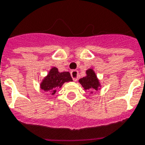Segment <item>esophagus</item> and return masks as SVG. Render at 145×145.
Masks as SVG:
<instances>
[{"label": "esophagus", "mask_w": 145, "mask_h": 145, "mask_svg": "<svg viewBox=\"0 0 145 145\" xmlns=\"http://www.w3.org/2000/svg\"><path fill=\"white\" fill-rule=\"evenodd\" d=\"M71 78H72L73 81H77L78 78V71H76V70H73L71 72Z\"/></svg>", "instance_id": "esophagus-1"}]
</instances>
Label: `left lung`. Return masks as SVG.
<instances>
[{
	"label": "left lung",
	"instance_id": "1",
	"mask_svg": "<svg viewBox=\"0 0 145 145\" xmlns=\"http://www.w3.org/2000/svg\"><path fill=\"white\" fill-rule=\"evenodd\" d=\"M87 75L79 80V82L85 90L97 91L100 88V83L95 73L92 69H88L86 71ZM92 92V91H91Z\"/></svg>",
	"mask_w": 145,
	"mask_h": 145
}]
</instances>
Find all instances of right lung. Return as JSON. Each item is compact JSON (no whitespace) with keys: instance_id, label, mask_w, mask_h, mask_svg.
<instances>
[{"instance_id":"right-lung-1","label":"right lung","mask_w":145,"mask_h":145,"mask_svg":"<svg viewBox=\"0 0 145 145\" xmlns=\"http://www.w3.org/2000/svg\"><path fill=\"white\" fill-rule=\"evenodd\" d=\"M68 81H72L69 72H59L57 67H52L40 83V88L54 95L56 93L57 89L61 88L65 82Z\"/></svg>"}]
</instances>
